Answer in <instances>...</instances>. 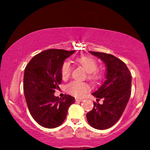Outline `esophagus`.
Here are the masks:
<instances>
[{"mask_svg": "<svg viewBox=\"0 0 150 150\" xmlns=\"http://www.w3.org/2000/svg\"><path fill=\"white\" fill-rule=\"evenodd\" d=\"M75 100H76V101H78V102H82L83 100V99H81V98H76Z\"/></svg>", "mask_w": 150, "mask_h": 150, "instance_id": "obj_1", "label": "esophagus"}]
</instances>
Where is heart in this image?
I'll return each mask as SVG.
<instances>
[{
  "label": "heart",
  "instance_id": "heart-1",
  "mask_svg": "<svg viewBox=\"0 0 150 150\" xmlns=\"http://www.w3.org/2000/svg\"><path fill=\"white\" fill-rule=\"evenodd\" d=\"M76 62L81 65L88 73L87 79L92 83H96L102 79V74L97 70L98 62L91 57L83 56L77 57ZM71 67L69 62L65 61L61 67V75L63 80H67L70 76ZM89 85L87 83L79 81H72L65 87L66 91L74 97H81L89 90Z\"/></svg>",
  "mask_w": 150,
  "mask_h": 150
}]
</instances>
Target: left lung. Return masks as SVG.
Wrapping results in <instances>:
<instances>
[{
  "mask_svg": "<svg viewBox=\"0 0 150 150\" xmlns=\"http://www.w3.org/2000/svg\"><path fill=\"white\" fill-rule=\"evenodd\" d=\"M104 61L106 66V81L92 95L97 98L94 107L87 113L90 126L105 130L113 126L122 115L130 99L132 76L125 63L110 54L89 51ZM103 100L100 105L98 101Z\"/></svg>",
  "mask_w": 150,
  "mask_h": 150,
  "instance_id": "obj_1",
  "label": "left lung"
}]
</instances>
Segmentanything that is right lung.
<instances>
[{"instance_id":"obj_1","label":"right lung","mask_w":150,"mask_h":150,"mask_svg":"<svg viewBox=\"0 0 150 150\" xmlns=\"http://www.w3.org/2000/svg\"><path fill=\"white\" fill-rule=\"evenodd\" d=\"M75 50L49 49L33 57L25 67L24 93L29 112L40 126L57 128L66 118L75 98L65 95L62 99L54 95L62 78L61 67L65 59Z\"/></svg>"}]
</instances>
